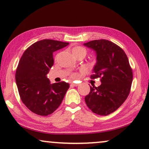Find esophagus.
<instances>
[{"mask_svg": "<svg viewBox=\"0 0 149 149\" xmlns=\"http://www.w3.org/2000/svg\"><path fill=\"white\" fill-rule=\"evenodd\" d=\"M71 85L73 86H77L79 84H75V83H72V84Z\"/></svg>", "mask_w": 149, "mask_h": 149, "instance_id": "1", "label": "esophagus"}]
</instances>
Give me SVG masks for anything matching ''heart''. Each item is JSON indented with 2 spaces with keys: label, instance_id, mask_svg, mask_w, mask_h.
Returning <instances> with one entry per match:
<instances>
[{
  "label": "heart",
  "instance_id": "1",
  "mask_svg": "<svg viewBox=\"0 0 149 149\" xmlns=\"http://www.w3.org/2000/svg\"><path fill=\"white\" fill-rule=\"evenodd\" d=\"M72 52L73 54H74V56L81 55L84 57L86 54V50L84 48L82 47H80V46H77V47H75L72 49ZM72 77L75 78V77H77V74H72Z\"/></svg>",
  "mask_w": 149,
  "mask_h": 149
}]
</instances>
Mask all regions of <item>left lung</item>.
Masks as SVG:
<instances>
[{"label": "left lung", "instance_id": "8db88e82", "mask_svg": "<svg viewBox=\"0 0 149 149\" xmlns=\"http://www.w3.org/2000/svg\"><path fill=\"white\" fill-rule=\"evenodd\" d=\"M84 45L95 51L96 63L91 78L100 77L99 86H90L85 96L88 107L99 116L116 111L128 96L132 82V70L125 52L107 40H95Z\"/></svg>", "mask_w": 149, "mask_h": 149}]
</instances>
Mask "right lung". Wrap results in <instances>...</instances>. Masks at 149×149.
Wrapping results in <instances>:
<instances>
[{"label": "right lung", "mask_w": 149, "mask_h": 149, "mask_svg": "<svg viewBox=\"0 0 149 149\" xmlns=\"http://www.w3.org/2000/svg\"><path fill=\"white\" fill-rule=\"evenodd\" d=\"M68 42L42 40L33 43L23 54L15 74L19 94L31 111L41 116L53 113L61 103L70 87L61 81L51 84L47 74L53 65V53Z\"/></svg>", "instance_id": "right-lung-1"}]
</instances>
